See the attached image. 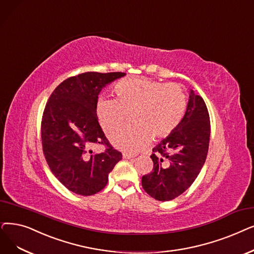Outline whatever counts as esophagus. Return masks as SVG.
Returning a JSON list of instances; mask_svg holds the SVG:
<instances>
[{
  "label": "esophagus",
  "instance_id": "esophagus-1",
  "mask_svg": "<svg viewBox=\"0 0 254 254\" xmlns=\"http://www.w3.org/2000/svg\"><path fill=\"white\" fill-rule=\"evenodd\" d=\"M124 159H127V160H129V159H133L136 157V154H129V153H124L123 154Z\"/></svg>",
  "mask_w": 254,
  "mask_h": 254
}]
</instances>
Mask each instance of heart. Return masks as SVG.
Segmentation results:
<instances>
[{"instance_id":"obj_1","label":"heart","mask_w":254,"mask_h":254,"mask_svg":"<svg viewBox=\"0 0 254 254\" xmlns=\"http://www.w3.org/2000/svg\"><path fill=\"white\" fill-rule=\"evenodd\" d=\"M117 98L101 97L96 116L107 135L123 126L128 127L111 136L113 144L127 152H137L151 140L165 138L178 128L185 118L188 98L178 84H166L145 78H129L115 85Z\"/></svg>"}]
</instances>
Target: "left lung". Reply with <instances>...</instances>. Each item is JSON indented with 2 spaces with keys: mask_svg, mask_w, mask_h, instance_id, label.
<instances>
[{
  "mask_svg": "<svg viewBox=\"0 0 254 254\" xmlns=\"http://www.w3.org/2000/svg\"><path fill=\"white\" fill-rule=\"evenodd\" d=\"M211 123L203 98L191 90L181 126L150 156L153 169L142 176L145 192L160 201H169L183 194L194 183L205 162Z\"/></svg>",
  "mask_w": 254,
  "mask_h": 254,
  "instance_id": "obj_1",
  "label": "left lung"
}]
</instances>
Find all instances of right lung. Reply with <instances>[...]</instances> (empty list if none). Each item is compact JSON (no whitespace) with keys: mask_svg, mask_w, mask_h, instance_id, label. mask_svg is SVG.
Listing matches in <instances>:
<instances>
[{"mask_svg":"<svg viewBox=\"0 0 254 254\" xmlns=\"http://www.w3.org/2000/svg\"><path fill=\"white\" fill-rule=\"evenodd\" d=\"M125 72L88 71L63 81L51 94L41 120V143L53 174L69 191L89 196L102 191L123 159L98 124L96 104L103 87ZM93 145H104L101 154Z\"/></svg>","mask_w":254,"mask_h":254,"instance_id":"right-lung-1","label":"right lung"}]
</instances>
